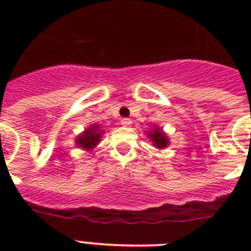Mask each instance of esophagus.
I'll use <instances>...</instances> for the list:
<instances>
[{"label": "esophagus", "mask_w": 251, "mask_h": 251, "mask_svg": "<svg viewBox=\"0 0 251 251\" xmlns=\"http://www.w3.org/2000/svg\"><path fill=\"white\" fill-rule=\"evenodd\" d=\"M122 126H124V127H129L130 124H132V119L130 118H123L122 119Z\"/></svg>", "instance_id": "34e87169"}]
</instances>
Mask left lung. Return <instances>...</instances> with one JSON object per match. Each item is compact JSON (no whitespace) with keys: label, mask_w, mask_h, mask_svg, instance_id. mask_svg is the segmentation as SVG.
I'll use <instances>...</instances> for the list:
<instances>
[{"label":"left lung","mask_w":251,"mask_h":251,"mask_svg":"<svg viewBox=\"0 0 251 251\" xmlns=\"http://www.w3.org/2000/svg\"><path fill=\"white\" fill-rule=\"evenodd\" d=\"M152 132L153 133H150L148 136L151 137V139L153 141L154 146H156L157 148L167 147L168 141H167V137H166L165 133L162 132L161 129H158V128H154V130H152Z\"/></svg>","instance_id":"left-lung-1"}]
</instances>
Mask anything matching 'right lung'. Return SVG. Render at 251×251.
<instances>
[{
	"mask_svg": "<svg viewBox=\"0 0 251 251\" xmlns=\"http://www.w3.org/2000/svg\"><path fill=\"white\" fill-rule=\"evenodd\" d=\"M100 133L101 132H99L98 126H93L83 133V136L76 139V145L85 148V150H92L100 139Z\"/></svg>",
	"mask_w": 251,
	"mask_h": 251,
	"instance_id": "1",
	"label": "right lung"
}]
</instances>
